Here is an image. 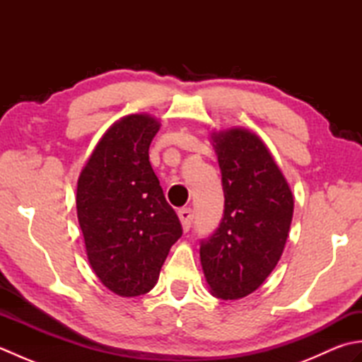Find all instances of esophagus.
I'll return each instance as SVG.
<instances>
[{
	"label": "esophagus",
	"mask_w": 362,
	"mask_h": 362,
	"mask_svg": "<svg viewBox=\"0 0 362 362\" xmlns=\"http://www.w3.org/2000/svg\"><path fill=\"white\" fill-rule=\"evenodd\" d=\"M179 219L182 222L183 232H188L189 227H191V222H193V211H191L189 209L179 210Z\"/></svg>",
	"instance_id": "34e87169"
}]
</instances>
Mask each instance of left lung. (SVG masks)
<instances>
[{
    "instance_id": "left-lung-1",
    "label": "left lung",
    "mask_w": 362,
    "mask_h": 362,
    "mask_svg": "<svg viewBox=\"0 0 362 362\" xmlns=\"http://www.w3.org/2000/svg\"><path fill=\"white\" fill-rule=\"evenodd\" d=\"M224 188V218L201 245L214 297L238 300L264 283L288 240L294 197L261 138L244 127L211 132Z\"/></svg>"
}]
</instances>
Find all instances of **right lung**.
<instances>
[{
  "label": "right lung",
  "mask_w": 362,
  "mask_h": 362,
  "mask_svg": "<svg viewBox=\"0 0 362 362\" xmlns=\"http://www.w3.org/2000/svg\"><path fill=\"white\" fill-rule=\"evenodd\" d=\"M160 119L132 113L99 138L78 179L76 209L88 263L104 286L138 297L156 286L182 226L149 163Z\"/></svg>",
  "instance_id": "obj_1"
}]
</instances>
